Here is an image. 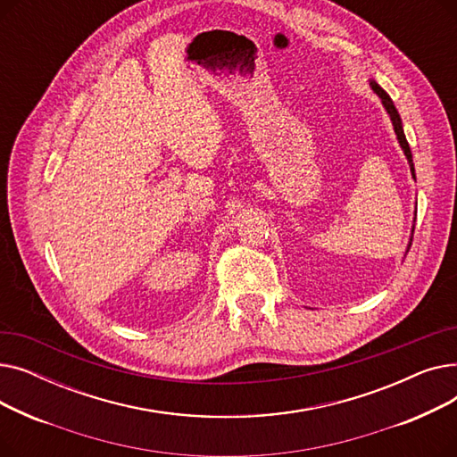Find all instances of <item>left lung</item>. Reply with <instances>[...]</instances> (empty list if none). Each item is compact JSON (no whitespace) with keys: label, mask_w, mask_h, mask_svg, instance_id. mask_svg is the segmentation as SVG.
<instances>
[{"label":"left lung","mask_w":457,"mask_h":457,"mask_svg":"<svg viewBox=\"0 0 457 457\" xmlns=\"http://www.w3.org/2000/svg\"><path fill=\"white\" fill-rule=\"evenodd\" d=\"M369 85H370V88L379 96L381 98V104H383V107H386V111H387V114H389V118H391V122H393V128H395V133H396V138H398V144H400V148H402V152H403V155H405V159H407V164H410V170H411V176H413V179H417V176H415V164H413V155H411V150H410V144H407V138H405V133H403V126H402V118H400V114H398V111H396V107H395V104H393V100H391V96L383 90L374 79H369ZM415 219H417V202H415ZM415 219H413V222H415ZM413 231H415V224H413V228H411V237H413ZM411 237H410V243H407V248H405V253L410 252V246H411Z\"/></svg>","instance_id":"obj_1"}]
</instances>
